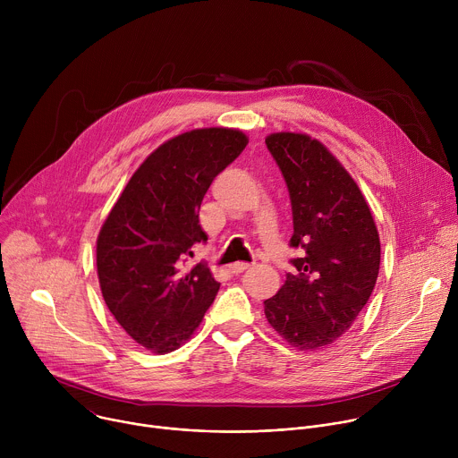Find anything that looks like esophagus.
<instances>
[{"label":"esophagus","instance_id":"esophagus-1","mask_svg":"<svg viewBox=\"0 0 458 458\" xmlns=\"http://www.w3.org/2000/svg\"><path fill=\"white\" fill-rule=\"evenodd\" d=\"M250 268V265L248 263H233V265H230L228 267V270H230V274H233V276H239V274H242L244 270H248Z\"/></svg>","mask_w":458,"mask_h":458}]
</instances>
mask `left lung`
<instances>
[{
	"mask_svg": "<svg viewBox=\"0 0 458 458\" xmlns=\"http://www.w3.org/2000/svg\"><path fill=\"white\" fill-rule=\"evenodd\" d=\"M292 201L293 274L265 301L272 328L299 350L337 341L366 306L378 276L380 241L357 182L318 141L267 138Z\"/></svg>",
	"mask_w": 458,
	"mask_h": 458,
	"instance_id": "left-lung-1",
	"label": "left lung"
}]
</instances>
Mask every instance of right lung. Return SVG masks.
Returning a JSON list of instances; mask_svg holds the SVG:
<instances>
[{
	"instance_id": "1",
	"label": "right lung",
	"mask_w": 458,
	"mask_h": 458,
	"mask_svg": "<svg viewBox=\"0 0 458 458\" xmlns=\"http://www.w3.org/2000/svg\"><path fill=\"white\" fill-rule=\"evenodd\" d=\"M248 145L239 130L181 134L136 170L98 237L103 299L136 343L154 353L179 348L203 320L219 283L207 263L186 270L207 242L199 208L212 181Z\"/></svg>"
}]
</instances>
